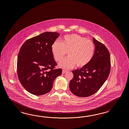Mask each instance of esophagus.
<instances>
[{
    "mask_svg": "<svg viewBox=\"0 0 129 129\" xmlns=\"http://www.w3.org/2000/svg\"><path fill=\"white\" fill-rule=\"evenodd\" d=\"M66 72H67V71H66V70H63V71H62V73H63V74H64Z\"/></svg>",
    "mask_w": 129,
    "mask_h": 129,
    "instance_id": "34e87169",
    "label": "esophagus"
}]
</instances>
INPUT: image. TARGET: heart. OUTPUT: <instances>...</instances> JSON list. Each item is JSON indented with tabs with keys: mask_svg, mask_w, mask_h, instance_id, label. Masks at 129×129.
<instances>
[{
	"mask_svg": "<svg viewBox=\"0 0 129 129\" xmlns=\"http://www.w3.org/2000/svg\"><path fill=\"white\" fill-rule=\"evenodd\" d=\"M51 51L57 62L60 61L67 53L68 57L59 63L61 67L71 69L76 65L81 68L91 60L95 46L91 40L77 34H72L64 36L61 43L55 41L51 46Z\"/></svg>",
	"mask_w": 129,
	"mask_h": 129,
	"instance_id": "heart-1",
	"label": "heart"
}]
</instances>
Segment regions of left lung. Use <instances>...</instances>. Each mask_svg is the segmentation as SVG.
Here are the masks:
<instances>
[{
	"label": "left lung",
	"mask_w": 129,
	"mask_h": 129,
	"mask_svg": "<svg viewBox=\"0 0 129 129\" xmlns=\"http://www.w3.org/2000/svg\"><path fill=\"white\" fill-rule=\"evenodd\" d=\"M93 40L95 50L91 60L81 69L72 71L73 78L70 82V89L79 97H87L96 92L110 72L111 57L107 48L95 38Z\"/></svg>",
	"instance_id": "left-lung-1"
}]
</instances>
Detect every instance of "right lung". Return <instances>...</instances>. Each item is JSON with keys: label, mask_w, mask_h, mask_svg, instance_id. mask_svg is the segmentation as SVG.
Returning a JSON list of instances; mask_svg holds the SVG:
<instances>
[{"label": "right lung", "mask_w": 129, "mask_h": 129, "mask_svg": "<svg viewBox=\"0 0 129 129\" xmlns=\"http://www.w3.org/2000/svg\"><path fill=\"white\" fill-rule=\"evenodd\" d=\"M59 34L45 32L28 39L22 45L17 59L18 79L29 93L40 96L51 91L55 78L62 74L55 69L57 63L51 46Z\"/></svg>", "instance_id": "obj_1"}]
</instances>
